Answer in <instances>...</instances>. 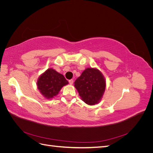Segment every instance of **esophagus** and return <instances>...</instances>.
<instances>
[{"label":"esophagus","mask_w":153,"mask_h":153,"mask_svg":"<svg viewBox=\"0 0 153 153\" xmlns=\"http://www.w3.org/2000/svg\"><path fill=\"white\" fill-rule=\"evenodd\" d=\"M73 79H71V80H69V84H71V85H72L73 84Z\"/></svg>","instance_id":"esophagus-1"}]
</instances>
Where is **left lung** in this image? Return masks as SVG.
Instances as JSON below:
<instances>
[{
  "instance_id": "obj_1",
  "label": "left lung",
  "mask_w": 153,
  "mask_h": 153,
  "mask_svg": "<svg viewBox=\"0 0 153 153\" xmlns=\"http://www.w3.org/2000/svg\"><path fill=\"white\" fill-rule=\"evenodd\" d=\"M106 83L102 74L97 69L87 68L75 82L82 100L88 105L99 102L105 90Z\"/></svg>"
}]
</instances>
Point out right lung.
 Instances as JSON below:
<instances>
[{"mask_svg":"<svg viewBox=\"0 0 153 153\" xmlns=\"http://www.w3.org/2000/svg\"><path fill=\"white\" fill-rule=\"evenodd\" d=\"M38 89L46 98L56 96L61 88L68 84L64 76L53 69H48L38 80Z\"/></svg>","mask_w":153,"mask_h":153,"instance_id":"1","label":"right lung"}]
</instances>
